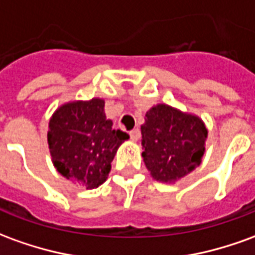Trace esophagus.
Wrapping results in <instances>:
<instances>
[{"instance_id":"esophagus-1","label":"esophagus","mask_w":255,"mask_h":255,"mask_svg":"<svg viewBox=\"0 0 255 255\" xmlns=\"http://www.w3.org/2000/svg\"><path fill=\"white\" fill-rule=\"evenodd\" d=\"M129 136H131V139L132 140H138L140 136V131L138 128H133L132 131H129Z\"/></svg>"}]
</instances>
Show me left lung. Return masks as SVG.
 I'll use <instances>...</instances> for the list:
<instances>
[{"mask_svg":"<svg viewBox=\"0 0 255 255\" xmlns=\"http://www.w3.org/2000/svg\"><path fill=\"white\" fill-rule=\"evenodd\" d=\"M140 132L146 168L160 182H174L200 164L207 129L199 117L157 105L146 113Z\"/></svg>","mask_w":255,"mask_h":255,"instance_id":"left-lung-1","label":"left lung"}]
</instances>
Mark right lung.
<instances>
[{"mask_svg": "<svg viewBox=\"0 0 255 255\" xmlns=\"http://www.w3.org/2000/svg\"><path fill=\"white\" fill-rule=\"evenodd\" d=\"M105 102H72L60 106L49 120L48 145L56 170L67 179L94 189L109 175L112 161L128 133L112 128Z\"/></svg>", "mask_w": 255, "mask_h": 255, "instance_id": "1", "label": "right lung"}]
</instances>
